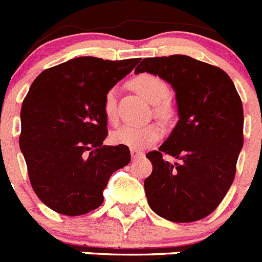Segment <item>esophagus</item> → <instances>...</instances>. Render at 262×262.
<instances>
[{"instance_id": "34e87169", "label": "esophagus", "mask_w": 262, "mask_h": 262, "mask_svg": "<svg viewBox=\"0 0 262 262\" xmlns=\"http://www.w3.org/2000/svg\"><path fill=\"white\" fill-rule=\"evenodd\" d=\"M140 156H143V152L136 151V149H131V157H133V159H139Z\"/></svg>"}]
</instances>
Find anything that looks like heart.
Returning <instances> with one entry per match:
<instances>
[{"label": "heart", "instance_id": "heart-1", "mask_svg": "<svg viewBox=\"0 0 262 262\" xmlns=\"http://www.w3.org/2000/svg\"><path fill=\"white\" fill-rule=\"evenodd\" d=\"M131 88L138 92L144 99L149 103L159 106L156 107L160 115L169 114V106L163 103L164 99L168 96V85L157 76L143 73L136 76L129 82ZM103 114L110 123H115L118 119V108H117V92L114 89L108 90L103 101ZM163 131L157 124H127L120 127L113 134V140L117 144H123L129 147L131 149H144L151 147L160 139Z\"/></svg>", "mask_w": 262, "mask_h": 262}]
</instances>
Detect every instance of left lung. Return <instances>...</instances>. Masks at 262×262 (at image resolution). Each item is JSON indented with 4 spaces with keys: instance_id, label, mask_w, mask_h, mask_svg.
<instances>
[{
    "instance_id": "1",
    "label": "left lung",
    "mask_w": 262,
    "mask_h": 262,
    "mask_svg": "<svg viewBox=\"0 0 262 262\" xmlns=\"http://www.w3.org/2000/svg\"><path fill=\"white\" fill-rule=\"evenodd\" d=\"M151 73L176 93L178 122L159 151L148 152V205L176 223L200 221L222 202L243 148V103L226 72L186 55L147 57L135 73ZM164 153L178 160L169 163Z\"/></svg>"
}]
</instances>
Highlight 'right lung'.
<instances>
[{"mask_svg":"<svg viewBox=\"0 0 262 262\" xmlns=\"http://www.w3.org/2000/svg\"><path fill=\"white\" fill-rule=\"evenodd\" d=\"M138 62L76 57L32 82L20 108L19 148L32 189L53 211L77 216L96 210L111 174L129 163L127 145H103V101Z\"/></svg>","mask_w":262,"mask_h":262,"instance_id":"1","label":"right lung"}]
</instances>
